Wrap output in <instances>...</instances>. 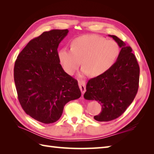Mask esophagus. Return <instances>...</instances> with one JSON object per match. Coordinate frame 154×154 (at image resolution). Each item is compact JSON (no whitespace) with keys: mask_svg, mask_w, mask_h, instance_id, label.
<instances>
[{"mask_svg":"<svg viewBox=\"0 0 154 154\" xmlns=\"http://www.w3.org/2000/svg\"><path fill=\"white\" fill-rule=\"evenodd\" d=\"M78 84H79V86L80 88V90L81 91V93L83 95V94L85 93L86 91V85H85V82L84 81H79L78 82Z\"/></svg>","mask_w":154,"mask_h":154,"instance_id":"34e87169","label":"esophagus"}]
</instances>
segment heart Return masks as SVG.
<instances>
[{
	"label": "heart",
	"mask_w": 154,
	"mask_h": 154,
	"mask_svg": "<svg viewBox=\"0 0 154 154\" xmlns=\"http://www.w3.org/2000/svg\"><path fill=\"white\" fill-rule=\"evenodd\" d=\"M120 51L116 42L97 35H83L72 41L71 49L61 48L58 57L69 75H73L79 69L82 60V75L91 73L92 76H99L112 66Z\"/></svg>",
	"instance_id": "obj_1"
}]
</instances>
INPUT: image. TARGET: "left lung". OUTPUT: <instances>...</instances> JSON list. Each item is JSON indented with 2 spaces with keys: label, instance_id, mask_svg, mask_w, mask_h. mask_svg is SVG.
<instances>
[{
  "label": "left lung",
  "instance_id": "1",
  "mask_svg": "<svg viewBox=\"0 0 154 154\" xmlns=\"http://www.w3.org/2000/svg\"><path fill=\"white\" fill-rule=\"evenodd\" d=\"M109 36L121 49L119 56L105 73L88 81L83 96L100 104L102 110L94 116L99 122H108L122 115L134 99L139 85L140 67L132 48L116 35Z\"/></svg>",
  "mask_w": 154,
  "mask_h": 154
}]
</instances>
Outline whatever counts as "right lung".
Returning <instances> with one entry per match:
<instances>
[{
	"label": "right lung",
	"instance_id": "1",
	"mask_svg": "<svg viewBox=\"0 0 154 154\" xmlns=\"http://www.w3.org/2000/svg\"><path fill=\"white\" fill-rule=\"evenodd\" d=\"M69 30L44 32L28 42L18 55L14 79L23 110L44 124L56 122L64 106L81 95L76 79L65 73L57 48Z\"/></svg>",
	"mask_w": 154,
	"mask_h": 154
}]
</instances>
